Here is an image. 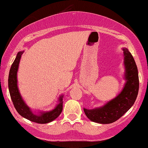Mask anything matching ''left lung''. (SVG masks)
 I'll return each mask as SVG.
<instances>
[{
    "label": "left lung",
    "mask_w": 148,
    "mask_h": 148,
    "mask_svg": "<svg viewBox=\"0 0 148 148\" xmlns=\"http://www.w3.org/2000/svg\"><path fill=\"white\" fill-rule=\"evenodd\" d=\"M123 52V65L125 82L120 93L104 105L92 109L84 108L87 117L92 121L108 124L117 121L128 112L135 103L139 90V78L137 66L133 56L126 48Z\"/></svg>",
    "instance_id": "left-lung-1"
}]
</instances>
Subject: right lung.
I'll return each instance as SVG.
<instances>
[{
	"instance_id": "add662e5",
	"label": "right lung",
	"mask_w": 148,
	"mask_h": 148,
	"mask_svg": "<svg viewBox=\"0 0 148 148\" xmlns=\"http://www.w3.org/2000/svg\"><path fill=\"white\" fill-rule=\"evenodd\" d=\"M24 53L23 51H19L17 53L15 61L11 66L8 76V88L10 92V97L13 103L15 109L20 115L24 118L28 119L32 122L37 123H48L55 120L58 116L61 114L63 110V95L58 97V103L56 105L54 109L49 112H43L39 111L38 112H34L27 105L25 102L17 86V71H18L19 64H20L21 56Z\"/></svg>"
}]
</instances>
